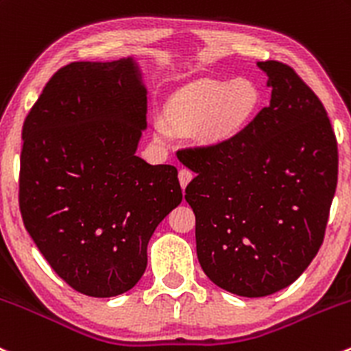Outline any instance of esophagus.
Returning a JSON list of instances; mask_svg holds the SVG:
<instances>
[{"mask_svg":"<svg viewBox=\"0 0 351 351\" xmlns=\"http://www.w3.org/2000/svg\"><path fill=\"white\" fill-rule=\"evenodd\" d=\"M178 178H180V185H182L183 190H185L188 183H190L191 178H193V173H191L190 169L182 168V169H180V173H178Z\"/></svg>","mask_w":351,"mask_h":351,"instance_id":"obj_1","label":"esophagus"}]
</instances>
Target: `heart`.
<instances>
[{"label": "heart", "instance_id": "obj_1", "mask_svg": "<svg viewBox=\"0 0 351 351\" xmlns=\"http://www.w3.org/2000/svg\"><path fill=\"white\" fill-rule=\"evenodd\" d=\"M261 102V92L249 79L232 82L202 79L183 87L168 104L169 123L178 131L188 132L198 128L202 138L210 141L227 139L242 131L252 121ZM161 139L168 138V129L156 124Z\"/></svg>", "mask_w": 351, "mask_h": 351}]
</instances>
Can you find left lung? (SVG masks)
Instances as JSON below:
<instances>
[{"instance_id":"8db88e82","label":"left lung","mask_w":351,"mask_h":351,"mask_svg":"<svg viewBox=\"0 0 351 351\" xmlns=\"http://www.w3.org/2000/svg\"><path fill=\"white\" fill-rule=\"evenodd\" d=\"M257 65L271 104L232 138L176 153L197 173L185 198L202 269L245 298L278 293L304 272L338 182L337 136L318 95L282 62Z\"/></svg>"}]
</instances>
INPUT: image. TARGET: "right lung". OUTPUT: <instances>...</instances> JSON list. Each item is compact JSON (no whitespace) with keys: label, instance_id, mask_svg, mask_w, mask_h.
I'll use <instances>...</instances> for the list:
<instances>
[{"label":"right lung","instance_id":"right-lung-1","mask_svg":"<svg viewBox=\"0 0 351 351\" xmlns=\"http://www.w3.org/2000/svg\"><path fill=\"white\" fill-rule=\"evenodd\" d=\"M147 97L132 58L72 62L23 123L20 212L50 267L92 298L145 274L154 228L182 204L178 169L136 156Z\"/></svg>","mask_w":351,"mask_h":351}]
</instances>
